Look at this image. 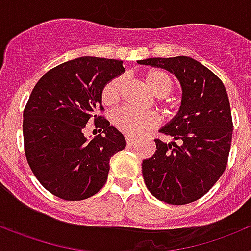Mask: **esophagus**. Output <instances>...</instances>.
Returning a JSON list of instances; mask_svg holds the SVG:
<instances>
[{"instance_id":"1","label":"esophagus","mask_w":251,"mask_h":251,"mask_svg":"<svg viewBox=\"0 0 251 251\" xmlns=\"http://www.w3.org/2000/svg\"><path fill=\"white\" fill-rule=\"evenodd\" d=\"M136 139L132 138V137H127V145L128 146H134L136 145Z\"/></svg>"}]
</instances>
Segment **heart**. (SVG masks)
Instances as JSON below:
<instances>
[{
  "mask_svg": "<svg viewBox=\"0 0 251 251\" xmlns=\"http://www.w3.org/2000/svg\"><path fill=\"white\" fill-rule=\"evenodd\" d=\"M143 81L148 89L159 98L167 97L174 89V81L167 73L151 69L143 74ZM124 80L121 76L114 77L104 85L101 100L105 105H112L119 100ZM113 123L122 133L130 137H139L159 123L158 115L154 113H138L128 108L119 109L113 114Z\"/></svg>",
  "mask_w": 251,
  "mask_h": 251,
  "instance_id": "1",
  "label": "heart"
}]
</instances>
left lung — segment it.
<instances>
[{"instance_id": "obj_1", "label": "left lung", "mask_w": 251, "mask_h": 251, "mask_svg": "<svg viewBox=\"0 0 251 251\" xmlns=\"http://www.w3.org/2000/svg\"><path fill=\"white\" fill-rule=\"evenodd\" d=\"M142 65L168 70L182 88L181 106L159 132L174 138L156 142V153L142 163L153 196L170 205L199 200L225 171L232 138L229 97L214 73L188 56L150 57Z\"/></svg>"}]
</instances>
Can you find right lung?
I'll use <instances>...</instances> for the list:
<instances>
[{
	"instance_id": "obj_1",
	"label": "right lung",
	"mask_w": 251,
	"mask_h": 251,
	"mask_svg": "<svg viewBox=\"0 0 251 251\" xmlns=\"http://www.w3.org/2000/svg\"><path fill=\"white\" fill-rule=\"evenodd\" d=\"M123 61L83 56L44 75L24 110V146L39 182L55 196L79 201L105 185L110 157L127 142L104 117L101 90L124 72ZM95 121L102 133L86 140L83 129Z\"/></svg>"
}]
</instances>
